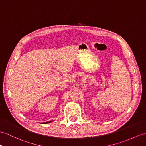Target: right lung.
Segmentation results:
<instances>
[{"label": "right lung", "instance_id": "add662e5", "mask_svg": "<svg viewBox=\"0 0 146 146\" xmlns=\"http://www.w3.org/2000/svg\"><path fill=\"white\" fill-rule=\"evenodd\" d=\"M51 121H49V122H46V123H43V124H46V123H50Z\"/></svg>", "mask_w": 146, "mask_h": 146}]
</instances>
